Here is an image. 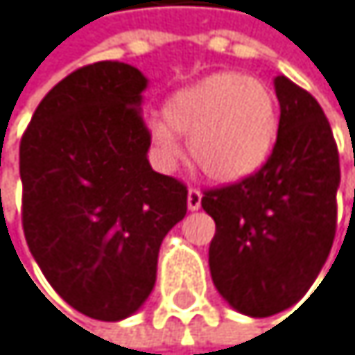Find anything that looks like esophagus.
Listing matches in <instances>:
<instances>
[{"label": "esophagus", "mask_w": 355, "mask_h": 355, "mask_svg": "<svg viewBox=\"0 0 355 355\" xmlns=\"http://www.w3.org/2000/svg\"><path fill=\"white\" fill-rule=\"evenodd\" d=\"M202 206V191L200 189H189V193H187V208L189 210H198Z\"/></svg>", "instance_id": "1"}]
</instances>
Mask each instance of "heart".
<instances>
[{"mask_svg": "<svg viewBox=\"0 0 355 355\" xmlns=\"http://www.w3.org/2000/svg\"><path fill=\"white\" fill-rule=\"evenodd\" d=\"M164 119L149 123L164 162L181 157L176 135L189 137V155L216 183H236L254 174L277 139V101L267 82L254 75L218 71L172 94Z\"/></svg>", "mask_w": 355, "mask_h": 355, "instance_id": "1", "label": "heart"}]
</instances>
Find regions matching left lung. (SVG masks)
I'll use <instances>...</instances> for the list:
<instances>
[{
    "label": "left lung",
    "mask_w": 355,
    "mask_h": 355,
    "mask_svg": "<svg viewBox=\"0 0 355 355\" xmlns=\"http://www.w3.org/2000/svg\"><path fill=\"white\" fill-rule=\"evenodd\" d=\"M280 125L271 155L246 179L204 191L214 218L208 265L236 311L267 318L315 282L337 230L339 151L318 101L284 75L273 80Z\"/></svg>",
    "instance_id": "left-lung-1"
}]
</instances>
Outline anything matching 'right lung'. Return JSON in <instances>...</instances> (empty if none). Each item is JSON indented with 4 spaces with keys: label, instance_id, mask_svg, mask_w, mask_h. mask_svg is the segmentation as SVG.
Here are the masks:
<instances>
[{
    "label": "right lung",
    "instance_id": "right-lung-1",
    "mask_svg": "<svg viewBox=\"0 0 355 355\" xmlns=\"http://www.w3.org/2000/svg\"><path fill=\"white\" fill-rule=\"evenodd\" d=\"M145 88L132 64H86L44 96L20 141L29 250L73 309L105 322L147 301L162 240L187 214V187L147 159Z\"/></svg>",
    "mask_w": 355,
    "mask_h": 355
}]
</instances>
